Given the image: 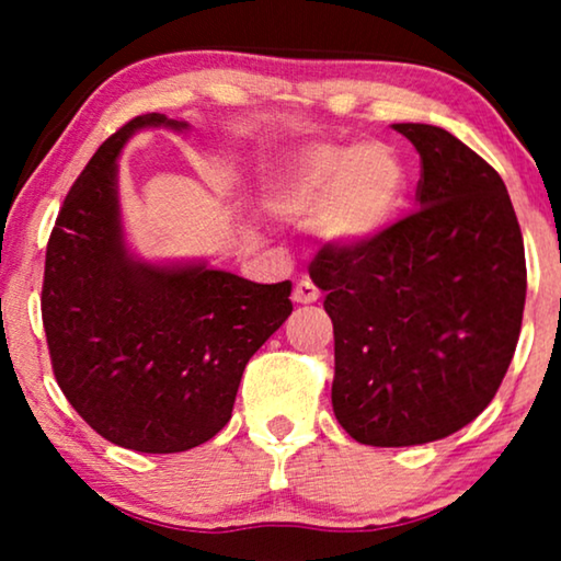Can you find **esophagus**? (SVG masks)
Returning a JSON list of instances; mask_svg holds the SVG:
<instances>
[{"mask_svg":"<svg viewBox=\"0 0 561 561\" xmlns=\"http://www.w3.org/2000/svg\"><path fill=\"white\" fill-rule=\"evenodd\" d=\"M317 298H319V288L313 286L309 275H301L294 288V304H317Z\"/></svg>","mask_w":561,"mask_h":561,"instance_id":"obj_1","label":"esophagus"}]
</instances>
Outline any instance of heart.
I'll return each mask as SVG.
<instances>
[{"mask_svg":"<svg viewBox=\"0 0 561 561\" xmlns=\"http://www.w3.org/2000/svg\"><path fill=\"white\" fill-rule=\"evenodd\" d=\"M405 198V171L382 145H313L273 194L275 209L311 221L327 244L359 250L380 240Z\"/></svg>","mask_w":561,"mask_h":561,"instance_id":"heart-1","label":"heart"}]
</instances>
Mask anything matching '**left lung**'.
<instances>
[{
  "instance_id": "1",
  "label": "left lung",
  "mask_w": 561,
  "mask_h": 561,
  "mask_svg": "<svg viewBox=\"0 0 561 561\" xmlns=\"http://www.w3.org/2000/svg\"><path fill=\"white\" fill-rule=\"evenodd\" d=\"M421 156L419 211L309 267L334 324V416L370 447L459 432L501 388L526 304L524 237L505 183L447 129L393 125Z\"/></svg>"
}]
</instances>
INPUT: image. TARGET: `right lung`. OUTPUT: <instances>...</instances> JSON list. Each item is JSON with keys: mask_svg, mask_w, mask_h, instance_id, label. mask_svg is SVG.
Segmentation results:
<instances>
[{"mask_svg": "<svg viewBox=\"0 0 561 561\" xmlns=\"http://www.w3.org/2000/svg\"><path fill=\"white\" fill-rule=\"evenodd\" d=\"M150 127L188 122H127L68 191L45 252L43 327L60 390L96 434L173 455L225 428L244 365L294 304L290 280L263 286L206 260L150 263L129 250L117 160Z\"/></svg>", "mask_w": 561, "mask_h": 561, "instance_id": "1", "label": "right lung"}]
</instances>
